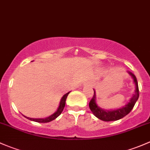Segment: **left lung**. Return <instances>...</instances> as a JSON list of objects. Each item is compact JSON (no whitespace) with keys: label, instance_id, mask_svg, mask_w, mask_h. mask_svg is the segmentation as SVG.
<instances>
[{"label":"left lung","instance_id":"8db88e82","mask_svg":"<svg viewBox=\"0 0 150 150\" xmlns=\"http://www.w3.org/2000/svg\"><path fill=\"white\" fill-rule=\"evenodd\" d=\"M129 74L132 76L134 79V82L136 84V90L135 94L133 95L132 98L130 99V101L129 102L128 104L123 107L119 109L113 110H106L102 109L97 105L96 103V95H95V92L94 91V95L92 97V100H90L89 103V108L92 113L99 118V119L102 120L104 121H117L121 118H123L126 116V115L132 111V110L134 108V105H135L136 102L138 100L139 96V86L138 83H137V80L136 76L133 74L131 72H129Z\"/></svg>","mask_w":150,"mask_h":150}]
</instances>
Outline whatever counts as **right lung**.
I'll use <instances>...</instances> for the list:
<instances>
[{
	"instance_id": "1",
	"label": "right lung",
	"mask_w": 150,
	"mask_h": 150,
	"mask_svg": "<svg viewBox=\"0 0 150 150\" xmlns=\"http://www.w3.org/2000/svg\"><path fill=\"white\" fill-rule=\"evenodd\" d=\"M70 93V92H68V93L65 94V95L63 96V98H61V102H60V105H59V107H58V110H56V112H54L53 114L50 116L47 117L45 118H28V117H26L27 119L31 120L32 121H35V122H38V123H47V122H50L53 120H55L57 117L59 116L61 114L62 111L64 110V108L65 107V105H66V98H67L68 95Z\"/></svg>"
}]
</instances>
